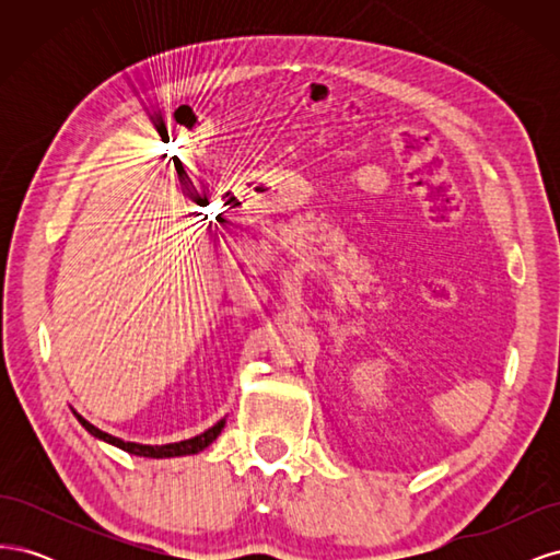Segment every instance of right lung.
<instances>
[{
	"label": "right lung",
	"mask_w": 560,
	"mask_h": 560,
	"mask_svg": "<svg viewBox=\"0 0 560 560\" xmlns=\"http://www.w3.org/2000/svg\"><path fill=\"white\" fill-rule=\"evenodd\" d=\"M74 416H77V420L81 422V425L86 428V432H89L91 436L100 439V442L112 444V446L121 448V451H126V453H130V455H140V457H156V460H161V457L196 455V453H200L202 448H208V446L214 442V439H217L219 434H222V430H224V425H226V418H222V420H219L217 425H212L210 430L200 432V434H196V436H191V439H184V442H175V444H161V446H151V444L126 442V439H118V436H114V434H109V432L97 430V428L93 425V422H89L86 418L79 416L77 411H74Z\"/></svg>",
	"instance_id": "1"
}]
</instances>
